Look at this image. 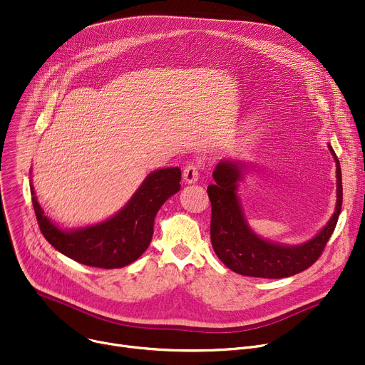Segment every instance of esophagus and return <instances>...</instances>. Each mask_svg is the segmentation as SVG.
Returning a JSON list of instances; mask_svg holds the SVG:
<instances>
[{"label": "esophagus", "instance_id": "34e87169", "mask_svg": "<svg viewBox=\"0 0 365 365\" xmlns=\"http://www.w3.org/2000/svg\"><path fill=\"white\" fill-rule=\"evenodd\" d=\"M200 176V165L195 163H189L183 168V179L186 183H195Z\"/></svg>", "mask_w": 365, "mask_h": 365}]
</instances>
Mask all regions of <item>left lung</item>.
I'll return each instance as SVG.
<instances>
[{
	"label": "left lung",
	"mask_w": 365,
	"mask_h": 365,
	"mask_svg": "<svg viewBox=\"0 0 365 365\" xmlns=\"http://www.w3.org/2000/svg\"><path fill=\"white\" fill-rule=\"evenodd\" d=\"M329 149L336 161V212L317 237L300 245L275 244L256 235L245 222L237 195L244 165L238 161H220L217 164L213 171L215 183L207 187L212 201L210 235L215 253L225 266L247 277L287 278L303 272L318 260L337 225L343 201L340 163L330 145Z\"/></svg>",
	"instance_id": "left-lung-1"
}]
</instances>
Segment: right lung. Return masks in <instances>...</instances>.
<instances>
[{"instance_id": "1", "label": "right lung", "mask_w": 365, "mask_h": 365, "mask_svg": "<svg viewBox=\"0 0 365 365\" xmlns=\"http://www.w3.org/2000/svg\"><path fill=\"white\" fill-rule=\"evenodd\" d=\"M179 167L161 168L150 173L125 207L110 219L63 231L47 216L32 194L38 226L44 238L66 257L93 267L115 269L138 260L152 240L153 220L161 205L180 189Z\"/></svg>"}]
</instances>
